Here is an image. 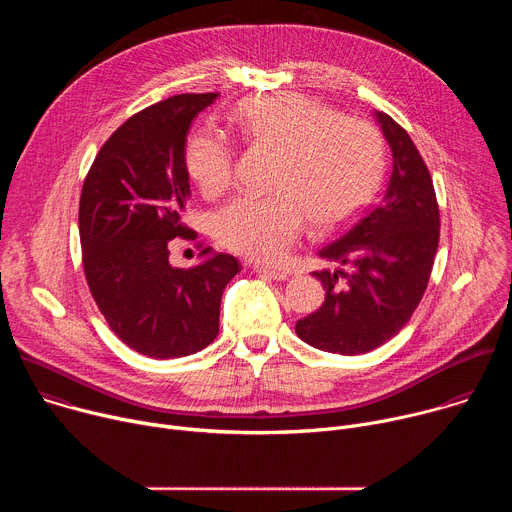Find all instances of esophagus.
Listing matches in <instances>:
<instances>
[{
  "mask_svg": "<svg viewBox=\"0 0 512 512\" xmlns=\"http://www.w3.org/2000/svg\"><path fill=\"white\" fill-rule=\"evenodd\" d=\"M255 271H257L259 275H265V277L275 279V281H283V279L289 277V273H285V271H281V269H269V267H261V265H255Z\"/></svg>",
  "mask_w": 512,
  "mask_h": 512,
  "instance_id": "1",
  "label": "esophagus"
}]
</instances>
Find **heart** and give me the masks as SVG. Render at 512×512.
<instances>
[{
	"instance_id": "heart-1",
	"label": "heart",
	"mask_w": 512,
	"mask_h": 512,
	"mask_svg": "<svg viewBox=\"0 0 512 512\" xmlns=\"http://www.w3.org/2000/svg\"><path fill=\"white\" fill-rule=\"evenodd\" d=\"M233 119L249 143L277 154L271 194L235 198L212 218L216 241L233 253L273 263L298 241L306 216L316 229H332L373 194L383 141L369 121L296 93L247 99ZM184 164L204 194H218L233 180L235 150L225 133L198 129Z\"/></svg>"
}]
</instances>
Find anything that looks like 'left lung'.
Returning <instances> with one entry per match:
<instances>
[{
	"mask_svg": "<svg viewBox=\"0 0 512 512\" xmlns=\"http://www.w3.org/2000/svg\"><path fill=\"white\" fill-rule=\"evenodd\" d=\"M375 117L393 152L387 190L379 204L320 249L322 259L346 269L314 271L326 300L296 324L310 346L346 356L375 350L409 322L440 243V208L421 154L395 119L381 111Z\"/></svg>",
	"mask_w": 512,
	"mask_h": 512,
	"instance_id": "8db88e82",
	"label": "left lung"
}]
</instances>
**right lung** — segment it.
Returning a JSON list of instances; mask_svg holds the SVG:
<instances>
[{
  "label": "right lung",
  "instance_id": "obj_1",
  "mask_svg": "<svg viewBox=\"0 0 512 512\" xmlns=\"http://www.w3.org/2000/svg\"><path fill=\"white\" fill-rule=\"evenodd\" d=\"M218 93H186L129 117L99 150L81 192L83 267L109 328L139 354L188 356L218 334L227 283L241 263L202 249L190 269L170 265V241L194 239L182 214L192 119Z\"/></svg>",
  "mask_w": 512,
  "mask_h": 512
}]
</instances>
